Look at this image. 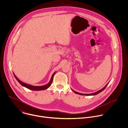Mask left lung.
Returning a JSON list of instances; mask_svg holds the SVG:
<instances>
[{
  "label": "left lung",
  "mask_w": 128,
  "mask_h": 128,
  "mask_svg": "<svg viewBox=\"0 0 128 128\" xmlns=\"http://www.w3.org/2000/svg\"><path fill=\"white\" fill-rule=\"evenodd\" d=\"M109 82H108L105 85V86H104L102 89H101V90H98L97 92H95V93H92V94H82V93H80L77 92H76V91H75V90H73L72 89V91H74V92L76 94H79V95H86V96H93V95H97V94L100 93V92H102V91H103V90L106 88V87L107 86Z\"/></svg>",
  "instance_id": "left-lung-1"
}]
</instances>
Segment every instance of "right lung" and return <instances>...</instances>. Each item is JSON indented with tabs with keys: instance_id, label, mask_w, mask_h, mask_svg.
Masks as SVG:
<instances>
[{
	"instance_id": "obj_1",
	"label": "right lung",
	"mask_w": 128,
	"mask_h": 128,
	"mask_svg": "<svg viewBox=\"0 0 128 128\" xmlns=\"http://www.w3.org/2000/svg\"><path fill=\"white\" fill-rule=\"evenodd\" d=\"M55 73H56V71L54 72V74H52V77H51V78H50V82H48V83L47 84H45V85L40 86H32V85H30V84H26V83H24V82H23L21 81L19 78H18L16 76V75L14 74V72H13V74H14V78H15L17 80V81H18V82H19L22 86H24V87H25V88H28V89H29V90H46V89L48 88L50 86V85H51V84H52V82L54 76V74H55Z\"/></svg>"
}]
</instances>
